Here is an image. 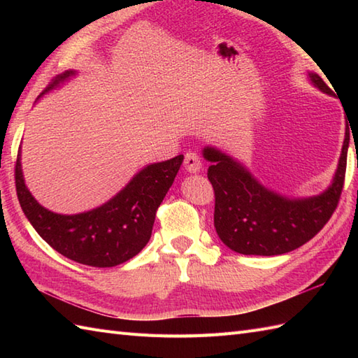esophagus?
I'll list each match as a JSON object with an SVG mask.
<instances>
[{"instance_id":"esophagus-1","label":"esophagus","mask_w":358,"mask_h":358,"mask_svg":"<svg viewBox=\"0 0 358 358\" xmlns=\"http://www.w3.org/2000/svg\"><path fill=\"white\" fill-rule=\"evenodd\" d=\"M201 166H203L201 158L199 157L196 152H187V154L185 155V167L187 172H192V173L200 172Z\"/></svg>"}]
</instances>
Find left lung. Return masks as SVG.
<instances>
[{
  "mask_svg": "<svg viewBox=\"0 0 358 358\" xmlns=\"http://www.w3.org/2000/svg\"><path fill=\"white\" fill-rule=\"evenodd\" d=\"M314 85L332 95L317 73ZM349 131L341 149L332 185L322 195L306 200H287L264 189L245 167L212 148L204 158L212 163L208 178L214 187V226L224 245L243 255H280L300 248L329 222L345 185Z\"/></svg>",
  "mask_w": 358,
  "mask_h": 358,
  "instance_id": "8db88e82",
  "label": "left lung"
}]
</instances>
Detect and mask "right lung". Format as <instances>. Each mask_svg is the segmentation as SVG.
Returning <instances> with one entry per match:
<instances>
[{
	"instance_id": "obj_1",
	"label": "right lung",
	"mask_w": 358,
	"mask_h": 358,
	"mask_svg": "<svg viewBox=\"0 0 358 358\" xmlns=\"http://www.w3.org/2000/svg\"><path fill=\"white\" fill-rule=\"evenodd\" d=\"M71 73L59 75L45 90ZM181 163L183 155L144 167L110 201L78 215L53 214L36 203L22 180L20 152L15 163V186L30 224L57 252L81 264L112 268L131 260L148 245L157 210Z\"/></svg>"
}]
</instances>
